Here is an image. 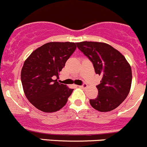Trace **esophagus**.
<instances>
[{
    "instance_id": "34e87169",
    "label": "esophagus",
    "mask_w": 147,
    "mask_h": 147,
    "mask_svg": "<svg viewBox=\"0 0 147 147\" xmlns=\"http://www.w3.org/2000/svg\"><path fill=\"white\" fill-rule=\"evenodd\" d=\"M79 87L82 88V89H84V88L87 87V84H86V83H84V84H83L82 85H81V86H79Z\"/></svg>"
}]
</instances>
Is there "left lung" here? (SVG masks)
<instances>
[{
    "label": "left lung",
    "mask_w": 147,
    "mask_h": 147,
    "mask_svg": "<svg viewBox=\"0 0 147 147\" xmlns=\"http://www.w3.org/2000/svg\"><path fill=\"white\" fill-rule=\"evenodd\" d=\"M76 45L92 61L96 74L102 76L97 86L98 96L89 100L92 107L100 112L118 107L128 96L132 82L131 65L125 57L104 42L85 41Z\"/></svg>",
    "instance_id": "8db88e82"
}]
</instances>
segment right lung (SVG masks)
<instances>
[{
    "instance_id": "obj_1",
    "label": "right lung",
    "mask_w": 147,
    "mask_h": 147,
    "mask_svg": "<svg viewBox=\"0 0 147 147\" xmlns=\"http://www.w3.org/2000/svg\"><path fill=\"white\" fill-rule=\"evenodd\" d=\"M74 42H51L36 49L24 61L21 80L26 98L45 113L61 110L73 89L55 79L75 51Z\"/></svg>"
}]
</instances>
